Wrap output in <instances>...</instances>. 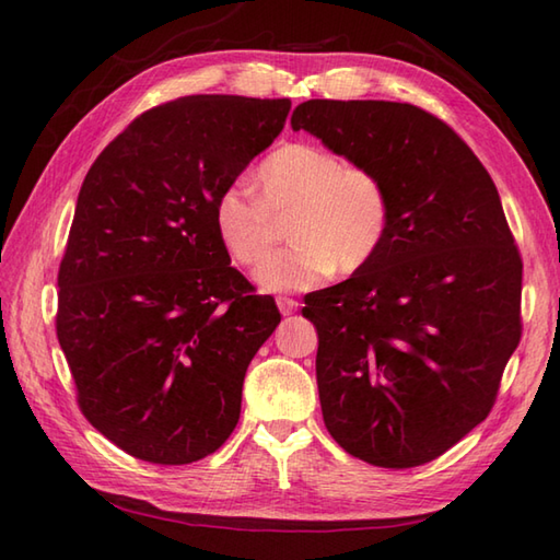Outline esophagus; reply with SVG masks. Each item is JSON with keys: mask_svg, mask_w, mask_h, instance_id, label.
<instances>
[{"mask_svg": "<svg viewBox=\"0 0 560 560\" xmlns=\"http://www.w3.org/2000/svg\"><path fill=\"white\" fill-rule=\"evenodd\" d=\"M277 305H279L281 315H293L295 311H299V301H295V299H289V295H279V299H277Z\"/></svg>", "mask_w": 560, "mask_h": 560, "instance_id": "34e87169", "label": "esophagus"}]
</instances>
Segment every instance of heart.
Wrapping results in <instances>:
<instances>
[{"mask_svg":"<svg viewBox=\"0 0 560 560\" xmlns=\"http://www.w3.org/2000/svg\"><path fill=\"white\" fill-rule=\"evenodd\" d=\"M257 199L237 187L213 205V229L235 265L258 267L276 246L277 220L290 219L294 245L257 271L265 291H301L331 271L365 269L385 247L392 197L383 177L339 153L293 141L255 171Z\"/></svg>","mask_w":560,"mask_h":560,"instance_id":"1","label":"heart"}]
</instances>
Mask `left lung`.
<instances>
[{"instance_id": "1", "label": "left lung", "mask_w": 560, "mask_h": 560, "mask_svg": "<svg viewBox=\"0 0 560 560\" xmlns=\"http://www.w3.org/2000/svg\"><path fill=\"white\" fill-rule=\"evenodd\" d=\"M291 125L375 171L392 197L380 255L305 295L325 425L373 467H421L491 413L522 337V257L501 197L419 105L315 98Z\"/></svg>"}]
</instances>
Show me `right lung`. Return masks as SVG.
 <instances>
[{
  "label": "right lung",
  "mask_w": 560,
  "mask_h": 560,
  "mask_svg": "<svg viewBox=\"0 0 560 560\" xmlns=\"http://www.w3.org/2000/svg\"><path fill=\"white\" fill-rule=\"evenodd\" d=\"M289 110L287 98L161 103L83 177L55 329L81 413L127 455L197 462L241 419L245 371L281 315L231 267L213 205Z\"/></svg>",
  "instance_id": "right-lung-1"
}]
</instances>
